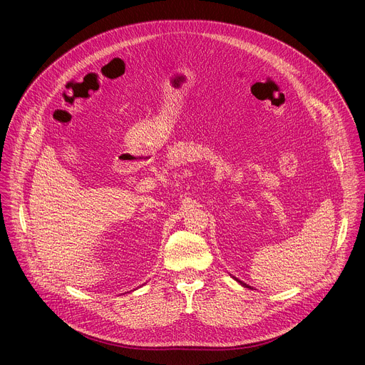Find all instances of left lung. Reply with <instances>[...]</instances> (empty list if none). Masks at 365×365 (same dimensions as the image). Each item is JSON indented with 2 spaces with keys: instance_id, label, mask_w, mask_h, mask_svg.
I'll return each instance as SVG.
<instances>
[{
  "instance_id": "8db88e82",
  "label": "left lung",
  "mask_w": 365,
  "mask_h": 365,
  "mask_svg": "<svg viewBox=\"0 0 365 365\" xmlns=\"http://www.w3.org/2000/svg\"><path fill=\"white\" fill-rule=\"evenodd\" d=\"M237 282H240V283H241V284H242V286H244V287H250V286H247V284H245V283H244V282H241V280H238V279H237Z\"/></svg>"
}]
</instances>
